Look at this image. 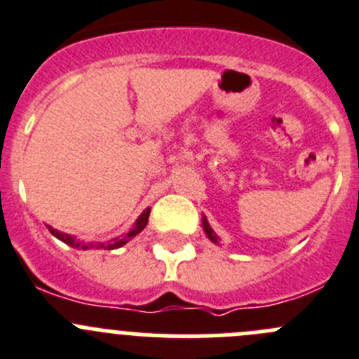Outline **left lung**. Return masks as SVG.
Segmentation results:
<instances>
[{"label": "left lung", "mask_w": 359, "mask_h": 359, "mask_svg": "<svg viewBox=\"0 0 359 359\" xmlns=\"http://www.w3.org/2000/svg\"><path fill=\"white\" fill-rule=\"evenodd\" d=\"M203 230H205L207 237H209V239L212 241V243H216V244H217V241H219V237H217L216 233H214V230L210 229V226H209V223H207V219H205V217H203Z\"/></svg>", "instance_id": "1"}]
</instances>
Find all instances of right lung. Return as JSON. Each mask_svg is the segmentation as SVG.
Wrapping results in <instances>:
<instances>
[{"label": "right lung", "mask_w": 359, "mask_h": 359, "mask_svg": "<svg viewBox=\"0 0 359 359\" xmlns=\"http://www.w3.org/2000/svg\"><path fill=\"white\" fill-rule=\"evenodd\" d=\"M149 214H150V209H145L142 212V216L136 219V225L133 226V229L129 230L127 233H123L122 237H116V239L109 241V243H97V244H86V243H79V241H76V237L69 236V233H63V232H58L56 229H53V226L48 225L49 232L53 233V236L56 237V239H60L62 243L69 244V246L72 248H79V250H88V248H97V250H116V248L123 246L126 243H129L133 237L138 236L140 232H142L143 229L147 226V223H149Z\"/></svg>", "instance_id": "right-lung-1"}]
</instances>
